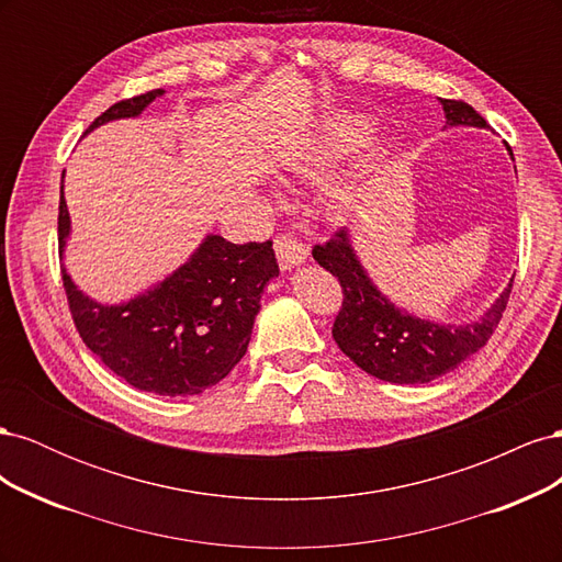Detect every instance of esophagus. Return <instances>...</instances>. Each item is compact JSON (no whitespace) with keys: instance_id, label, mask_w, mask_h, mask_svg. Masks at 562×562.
Wrapping results in <instances>:
<instances>
[{"instance_id":"1","label":"esophagus","mask_w":562,"mask_h":562,"mask_svg":"<svg viewBox=\"0 0 562 562\" xmlns=\"http://www.w3.org/2000/svg\"><path fill=\"white\" fill-rule=\"evenodd\" d=\"M274 250H277V258H279V265L283 271H291L310 258V250L302 244H297L295 239H291V236H277Z\"/></svg>"}]
</instances>
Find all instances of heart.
I'll use <instances>...</instances> for the list:
<instances>
[{
    "label": "heart",
    "instance_id": "obj_1",
    "mask_svg": "<svg viewBox=\"0 0 562 562\" xmlns=\"http://www.w3.org/2000/svg\"><path fill=\"white\" fill-rule=\"evenodd\" d=\"M372 135V124L361 114H345L326 124L316 138L304 145L291 159L293 168L302 176H312L321 171L330 159L349 155L351 149L361 147ZM368 178L366 168L356 166L351 171L330 178L321 187L318 211L328 223H347L359 213L366 199Z\"/></svg>",
    "mask_w": 562,
    "mask_h": 562
}]
</instances>
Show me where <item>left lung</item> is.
Segmentation results:
<instances>
[{"label": "left lung", "mask_w": 562, "mask_h": 562, "mask_svg": "<svg viewBox=\"0 0 562 562\" xmlns=\"http://www.w3.org/2000/svg\"><path fill=\"white\" fill-rule=\"evenodd\" d=\"M446 128H483L485 119L462 100L438 98ZM514 159V155H512ZM314 260L330 271L345 291L333 337L368 375L394 384H427L481 351L506 310L514 279L479 318L438 323L411 314L384 295L363 267L353 234L345 227L326 246L314 248Z\"/></svg>", "instance_id": "left-lung-1"}]
</instances>
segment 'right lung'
<instances>
[{"label": "right lung", "mask_w": 562, "mask_h": 562, "mask_svg": "<svg viewBox=\"0 0 562 562\" xmlns=\"http://www.w3.org/2000/svg\"><path fill=\"white\" fill-rule=\"evenodd\" d=\"M166 91L122 100L100 114L87 135L119 119H138ZM65 178V173H63ZM72 220L60 182L58 244L70 241ZM279 262L271 241L232 244L206 234L176 271L124 302H98L63 267V283L87 347L131 386L157 396H196L244 359L260 297Z\"/></svg>", "instance_id": "obj_1"}]
</instances>
